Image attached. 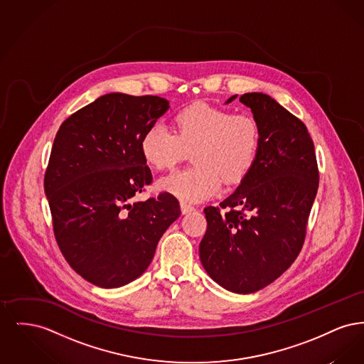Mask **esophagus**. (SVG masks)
<instances>
[{"label":"esophagus","instance_id":"esophagus-1","mask_svg":"<svg viewBox=\"0 0 364 364\" xmlns=\"http://www.w3.org/2000/svg\"><path fill=\"white\" fill-rule=\"evenodd\" d=\"M180 208H181V213H183V214H187V213H191V211L195 210L193 206H191L188 203H184V202L180 203Z\"/></svg>","mask_w":364,"mask_h":364}]
</instances>
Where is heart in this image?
<instances>
[{
    "label": "heart",
    "instance_id": "obj_1",
    "mask_svg": "<svg viewBox=\"0 0 364 364\" xmlns=\"http://www.w3.org/2000/svg\"><path fill=\"white\" fill-rule=\"evenodd\" d=\"M174 132L151 124L140 138V154L156 171L172 169L188 153L190 169L162 177L158 188L186 202L217 195L223 181L240 184L254 169L260 151L259 124L250 113H232L206 104H193L174 116Z\"/></svg>",
    "mask_w": 364,
    "mask_h": 364
}]
</instances>
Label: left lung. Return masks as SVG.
<instances>
[{
  "label": "left lung",
  "instance_id": "obj_1",
  "mask_svg": "<svg viewBox=\"0 0 364 364\" xmlns=\"http://www.w3.org/2000/svg\"><path fill=\"white\" fill-rule=\"evenodd\" d=\"M240 102L259 124V156L237 190L205 208L199 257L217 284L245 294L272 284L297 258L319 172L304 122L262 92H247Z\"/></svg>",
  "mask_w": 364,
  "mask_h": 364
}]
</instances>
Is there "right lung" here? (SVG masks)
I'll list each match as a JSON object with an SVG mask.
<instances>
[{
    "mask_svg": "<svg viewBox=\"0 0 364 364\" xmlns=\"http://www.w3.org/2000/svg\"><path fill=\"white\" fill-rule=\"evenodd\" d=\"M168 109L161 97L112 92L57 131L45 173L54 236L70 267L97 287L119 288L141 276L180 217L168 192L134 200L153 181L140 138Z\"/></svg>",
    "mask_w": 364,
    "mask_h": 364,
    "instance_id": "add662e5",
    "label": "right lung"
}]
</instances>
